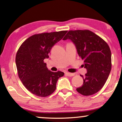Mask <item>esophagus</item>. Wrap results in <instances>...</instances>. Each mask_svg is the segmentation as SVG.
<instances>
[{"label": "esophagus", "instance_id": "1", "mask_svg": "<svg viewBox=\"0 0 122 122\" xmlns=\"http://www.w3.org/2000/svg\"><path fill=\"white\" fill-rule=\"evenodd\" d=\"M66 74L69 76H74V75H75L74 73H69V72H66Z\"/></svg>", "mask_w": 122, "mask_h": 122}]
</instances>
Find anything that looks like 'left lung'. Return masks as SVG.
<instances>
[{"label": "left lung", "mask_w": 122, "mask_h": 122, "mask_svg": "<svg viewBox=\"0 0 122 122\" xmlns=\"http://www.w3.org/2000/svg\"><path fill=\"white\" fill-rule=\"evenodd\" d=\"M71 40L76 46L79 56L84 60L87 73L77 92L88 96L97 93L105 85L111 69V52L103 39L89 30H70L63 40Z\"/></svg>", "instance_id": "obj_1"}]
</instances>
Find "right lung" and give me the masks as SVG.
Listing matches in <instances>:
<instances>
[{
    "mask_svg": "<svg viewBox=\"0 0 122 122\" xmlns=\"http://www.w3.org/2000/svg\"><path fill=\"white\" fill-rule=\"evenodd\" d=\"M67 32L66 30L35 34L19 48L16 56L18 76L23 85L35 95H51L56 90L58 79L64 75L62 71L48 70L44 60L49 57L51 48Z\"/></svg>",
    "mask_w": 122,
    "mask_h": 122,
    "instance_id": "1",
    "label": "right lung"
}]
</instances>
